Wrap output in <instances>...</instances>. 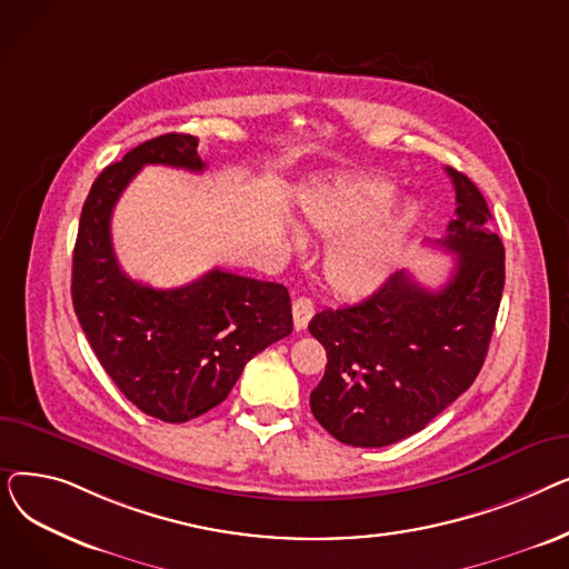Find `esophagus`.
<instances>
[{
	"instance_id": "1",
	"label": "esophagus",
	"mask_w": 569,
	"mask_h": 569,
	"mask_svg": "<svg viewBox=\"0 0 569 569\" xmlns=\"http://www.w3.org/2000/svg\"><path fill=\"white\" fill-rule=\"evenodd\" d=\"M313 316V302L309 300V297H297V300L292 302V320H295V330L302 332L307 330V325Z\"/></svg>"
}]
</instances>
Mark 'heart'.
I'll list each match as a JSON object with an SVG mask.
<instances>
[{
	"label": "heart",
	"instance_id": "heart-1",
	"mask_svg": "<svg viewBox=\"0 0 569 569\" xmlns=\"http://www.w3.org/2000/svg\"><path fill=\"white\" fill-rule=\"evenodd\" d=\"M392 202L395 189L385 182H343L302 198L305 226L325 239L341 237L325 256V279L339 295L373 292L401 260L417 223V207L408 200L390 212ZM292 239L302 244L297 230Z\"/></svg>",
	"mask_w": 569,
	"mask_h": 569
}]
</instances>
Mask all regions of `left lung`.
I'll use <instances>...</instances> for the list:
<instances>
[{"label": "left lung", "instance_id": "left-lung-1", "mask_svg": "<svg viewBox=\"0 0 569 569\" xmlns=\"http://www.w3.org/2000/svg\"><path fill=\"white\" fill-rule=\"evenodd\" d=\"M457 191V219L436 247L457 253L438 290L408 272L367 300L325 309L309 332L325 346V376L311 392L322 429L352 447H385L422 431L480 373L505 286V247L485 196L445 168Z\"/></svg>", "mask_w": 569, "mask_h": 569}]
</instances>
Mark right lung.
<instances>
[{
	"label": "right lung",
	"instance_id": "right-lung-1",
	"mask_svg": "<svg viewBox=\"0 0 569 569\" xmlns=\"http://www.w3.org/2000/svg\"><path fill=\"white\" fill-rule=\"evenodd\" d=\"M202 172L198 138L166 133L110 163L82 204L71 297L101 367L133 406L179 425L219 406L253 355L292 332L286 286L212 269L159 290L129 279L112 239V209L142 166Z\"/></svg>",
	"mask_w": 569,
	"mask_h": 569
}]
</instances>
